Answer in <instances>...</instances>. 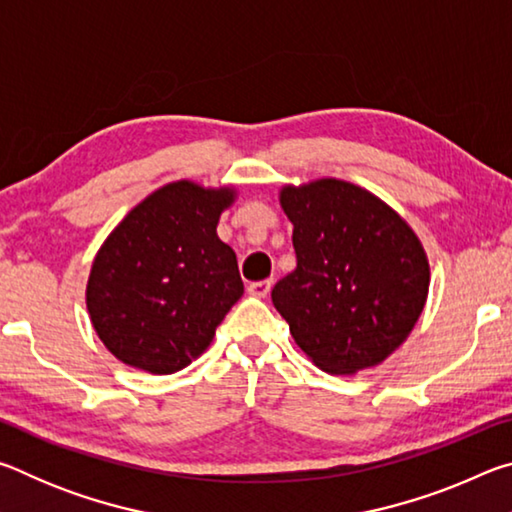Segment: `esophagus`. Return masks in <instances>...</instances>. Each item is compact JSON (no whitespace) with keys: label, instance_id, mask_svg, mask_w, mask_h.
Masks as SVG:
<instances>
[{"label":"esophagus","instance_id":"obj_1","mask_svg":"<svg viewBox=\"0 0 512 512\" xmlns=\"http://www.w3.org/2000/svg\"><path fill=\"white\" fill-rule=\"evenodd\" d=\"M271 289H273V280L250 282V287H248V291L253 293V296H257V298H266L268 293H271Z\"/></svg>","mask_w":512,"mask_h":512}]
</instances>
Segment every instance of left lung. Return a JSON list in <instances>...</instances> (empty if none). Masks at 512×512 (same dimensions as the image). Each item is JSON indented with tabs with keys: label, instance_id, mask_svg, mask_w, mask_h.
<instances>
[{
	"label": "left lung",
	"instance_id": "left-lung-1",
	"mask_svg": "<svg viewBox=\"0 0 512 512\" xmlns=\"http://www.w3.org/2000/svg\"><path fill=\"white\" fill-rule=\"evenodd\" d=\"M298 264L273 287L293 341L332 375L379 366L418 323L429 259L400 214L336 178L284 185Z\"/></svg>",
	"mask_w": 512,
	"mask_h": 512
}]
</instances>
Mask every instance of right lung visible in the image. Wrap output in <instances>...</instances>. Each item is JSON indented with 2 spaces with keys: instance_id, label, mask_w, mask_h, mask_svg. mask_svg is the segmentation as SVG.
Listing matches in <instances>:
<instances>
[{
  "instance_id": "add662e5",
  "label": "right lung",
  "mask_w": 512,
  "mask_h": 512,
  "mask_svg": "<svg viewBox=\"0 0 512 512\" xmlns=\"http://www.w3.org/2000/svg\"><path fill=\"white\" fill-rule=\"evenodd\" d=\"M232 187L176 180L137 203L92 262L85 305L115 357L151 375L187 368L244 293L237 255L216 235Z\"/></svg>"
}]
</instances>
